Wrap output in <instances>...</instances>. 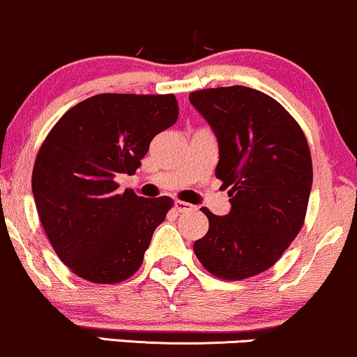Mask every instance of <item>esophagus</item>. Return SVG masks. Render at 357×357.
I'll return each mask as SVG.
<instances>
[{
    "label": "esophagus",
    "instance_id": "esophagus-1",
    "mask_svg": "<svg viewBox=\"0 0 357 357\" xmlns=\"http://www.w3.org/2000/svg\"><path fill=\"white\" fill-rule=\"evenodd\" d=\"M175 209H177L178 212H190V211H194L195 207L192 206V204H187V202H182V200H177V202H175Z\"/></svg>",
    "mask_w": 357,
    "mask_h": 357
}]
</instances>
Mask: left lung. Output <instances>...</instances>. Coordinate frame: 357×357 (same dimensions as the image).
Masks as SVG:
<instances>
[{"label":"left lung","instance_id":"left-lung-1","mask_svg":"<svg viewBox=\"0 0 357 357\" xmlns=\"http://www.w3.org/2000/svg\"><path fill=\"white\" fill-rule=\"evenodd\" d=\"M189 101L218 138L215 177L231 197L229 214L202 209L209 231L194 253L222 280L263 273L303 226L314 177L305 135L282 104L251 87L195 91Z\"/></svg>","mask_w":357,"mask_h":357}]
</instances>
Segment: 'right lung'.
<instances>
[{"label":"right lung","instance_id":"obj_1","mask_svg":"<svg viewBox=\"0 0 357 357\" xmlns=\"http://www.w3.org/2000/svg\"><path fill=\"white\" fill-rule=\"evenodd\" d=\"M178 118L174 94H98L70 107L35 160L31 190L55 253L92 283L136 273L170 197L118 194L116 177L133 175L150 142Z\"/></svg>","mask_w":357,"mask_h":357}]
</instances>
